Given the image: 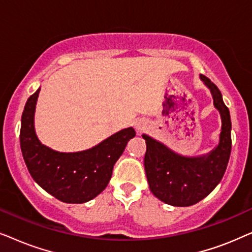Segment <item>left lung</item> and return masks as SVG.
I'll use <instances>...</instances> for the list:
<instances>
[{
  "instance_id": "left-lung-1",
  "label": "left lung",
  "mask_w": 252,
  "mask_h": 252,
  "mask_svg": "<svg viewBox=\"0 0 252 252\" xmlns=\"http://www.w3.org/2000/svg\"><path fill=\"white\" fill-rule=\"evenodd\" d=\"M211 91L213 104L221 116L220 142L208 156L189 158L177 155L167 147L143 134L147 143L144 168L150 190L160 201L174 206H189L206 197L221 181L232 150V123L229 110L218 87L201 75Z\"/></svg>"
}]
</instances>
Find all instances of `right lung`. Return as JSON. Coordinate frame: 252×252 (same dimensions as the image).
Masks as SVG:
<instances>
[{"label": "right lung", "mask_w": 252, "mask_h": 252, "mask_svg": "<svg viewBox=\"0 0 252 252\" xmlns=\"http://www.w3.org/2000/svg\"><path fill=\"white\" fill-rule=\"evenodd\" d=\"M40 88L27 99L22 116L20 149L34 181L54 197L65 203H85L104 190L113 165L135 136L132 127L113 134L92 149L64 154L40 143L33 118Z\"/></svg>", "instance_id": "obj_1"}]
</instances>
